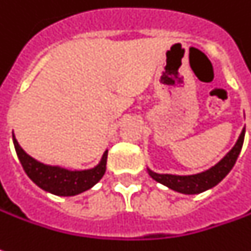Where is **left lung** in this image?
<instances>
[{"mask_svg": "<svg viewBox=\"0 0 251 251\" xmlns=\"http://www.w3.org/2000/svg\"><path fill=\"white\" fill-rule=\"evenodd\" d=\"M243 141H245V128L242 131L238 142L235 144V146L229 152L226 153V156L223 160L218 161L214 167L206 170L200 174L173 176V174H157V173H153L152 170H148L149 176H152L154 181L169 186L170 189H173L176 192L185 193V195H196V193L204 192L210 188L216 186L218 182H221L226 176V174L231 171L238 160V156H239L242 146H243Z\"/></svg>", "mask_w": 251, "mask_h": 251, "instance_id": "left-lung-1", "label": "left lung"}]
</instances>
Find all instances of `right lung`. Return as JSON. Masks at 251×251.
<instances>
[{
  "label": "right lung",
  "instance_id": "1",
  "mask_svg": "<svg viewBox=\"0 0 251 251\" xmlns=\"http://www.w3.org/2000/svg\"><path fill=\"white\" fill-rule=\"evenodd\" d=\"M12 138L20 164L28 178L41 189L56 196H75L85 192L97 184L105 174L107 151L103 153L98 166H95L94 169L72 171L62 169L59 166H48L37 161L20 148L15 135H12Z\"/></svg>",
  "mask_w": 251,
  "mask_h": 251
}]
</instances>
